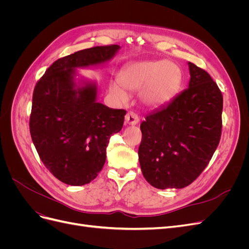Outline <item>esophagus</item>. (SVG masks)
<instances>
[{
  "mask_svg": "<svg viewBox=\"0 0 249 249\" xmlns=\"http://www.w3.org/2000/svg\"><path fill=\"white\" fill-rule=\"evenodd\" d=\"M125 124L129 125H135L139 123V117L135 114L134 112H127L125 115V120H124Z\"/></svg>",
  "mask_w": 249,
  "mask_h": 249,
  "instance_id": "34e87169",
  "label": "esophagus"
}]
</instances>
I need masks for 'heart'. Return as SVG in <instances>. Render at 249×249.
<instances>
[{
	"label": "heart",
	"mask_w": 249,
	"mask_h": 249,
	"mask_svg": "<svg viewBox=\"0 0 249 249\" xmlns=\"http://www.w3.org/2000/svg\"><path fill=\"white\" fill-rule=\"evenodd\" d=\"M179 66L167 60H143L125 65L119 73V81L109 84L111 95L119 103H126L129 92H139L145 107L157 109L170 103L182 85Z\"/></svg>",
	"instance_id": "1"
}]
</instances>
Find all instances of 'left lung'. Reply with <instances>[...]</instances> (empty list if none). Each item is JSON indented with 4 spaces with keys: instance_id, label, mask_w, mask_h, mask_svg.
<instances>
[{
    "instance_id": "obj_1",
    "label": "left lung",
    "mask_w": 249,
    "mask_h": 249,
    "mask_svg": "<svg viewBox=\"0 0 249 249\" xmlns=\"http://www.w3.org/2000/svg\"><path fill=\"white\" fill-rule=\"evenodd\" d=\"M188 88L140 124L143 177L158 189H180L207 167L219 144L223 99L210 74L188 62Z\"/></svg>"
}]
</instances>
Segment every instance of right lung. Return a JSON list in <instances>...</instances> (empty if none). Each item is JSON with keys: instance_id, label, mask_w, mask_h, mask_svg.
<instances>
[{"instance_id": "obj_1", "label": "right lung", "mask_w": 249, "mask_h": 249, "mask_svg": "<svg viewBox=\"0 0 249 249\" xmlns=\"http://www.w3.org/2000/svg\"><path fill=\"white\" fill-rule=\"evenodd\" d=\"M119 49L94 47L60 58L35 86L32 141L44 166L64 184L82 186L94 179L106 162L111 135L122 130L125 110L97 103L96 82L77 71L106 64Z\"/></svg>"}]
</instances>
